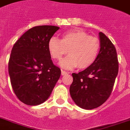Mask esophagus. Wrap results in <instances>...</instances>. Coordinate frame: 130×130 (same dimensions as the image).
I'll list each match as a JSON object with an SVG mask.
<instances>
[{
  "instance_id": "34e87169",
  "label": "esophagus",
  "mask_w": 130,
  "mask_h": 130,
  "mask_svg": "<svg viewBox=\"0 0 130 130\" xmlns=\"http://www.w3.org/2000/svg\"><path fill=\"white\" fill-rule=\"evenodd\" d=\"M67 74H68V72H66V71H64V70H61V74L63 76V75H65Z\"/></svg>"
}]
</instances>
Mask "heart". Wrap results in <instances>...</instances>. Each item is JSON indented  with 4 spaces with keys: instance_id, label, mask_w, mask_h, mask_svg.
Instances as JSON below:
<instances>
[{
    "instance_id": "1",
    "label": "heart",
    "mask_w": 130,
    "mask_h": 130,
    "mask_svg": "<svg viewBox=\"0 0 130 130\" xmlns=\"http://www.w3.org/2000/svg\"><path fill=\"white\" fill-rule=\"evenodd\" d=\"M48 50L56 60H60L68 52L70 55L60 62L62 68L72 69L78 66L83 70L95 62L99 53L100 42L86 31L74 29L63 34L61 40L52 37L48 41Z\"/></svg>"
}]
</instances>
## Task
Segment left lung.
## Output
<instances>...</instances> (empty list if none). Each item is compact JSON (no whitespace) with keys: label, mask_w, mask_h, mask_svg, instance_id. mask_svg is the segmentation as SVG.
Segmentation results:
<instances>
[{"label":"left lung","mask_w":130,"mask_h":130,"mask_svg":"<svg viewBox=\"0 0 130 130\" xmlns=\"http://www.w3.org/2000/svg\"><path fill=\"white\" fill-rule=\"evenodd\" d=\"M100 51L90 67L73 73L70 92L78 106L92 109L101 106L111 94L119 72L116 48L109 38L99 32Z\"/></svg>","instance_id":"left-lung-1"}]
</instances>
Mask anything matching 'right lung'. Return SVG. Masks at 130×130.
<instances>
[{
	"mask_svg": "<svg viewBox=\"0 0 130 130\" xmlns=\"http://www.w3.org/2000/svg\"><path fill=\"white\" fill-rule=\"evenodd\" d=\"M59 28L52 25L34 27L13 46L9 74L15 94L25 104L44 103L60 78V69L54 65L48 50V41Z\"/></svg>",
	"mask_w": 130,
	"mask_h": 130,
	"instance_id": "obj_1",
	"label": "right lung"
}]
</instances>
